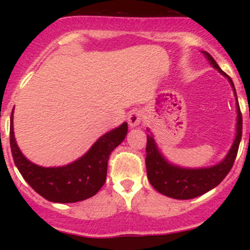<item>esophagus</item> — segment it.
<instances>
[{
	"label": "esophagus",
	"instance_id": "34e87169",
	"mask_svg": "<svg viewBox=\"0 0 250 250\" xmlns=\"http://www.w3.org/2000/svg\"><path fill=\"white\" fill-rule=\"evenodd\" d=\"M143 120V111L140 110V109H134L133 111H130L128 116V123L131 125V127H136L140 123L142 122Z\"/></svg>",
	"mask_w": 250,
	"mask_h": 250
}]
</instances>
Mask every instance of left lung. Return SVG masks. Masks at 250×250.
Masks as SVG:
<instances>
[{
    "label": "left lung",
    "instance_id": "8db88e82",
    "mask_svg": "<svg viewBox=\"0 0 250 250\" xmlns=\"http://www.w3.org/2000/svg\"><path fill=\"white\" fill-rule=\"evenodd\" d=\"M207 59L210 61L214 68H216L222 75L228 77L231 87L235 91L234 83L231 79L219 67L213 56L210 54L203 51ZM236 96V93H235ZM237 100V97H236ZM237 105V129L236 137L229 150L226 159L219 165L214 167L202 168V169H185L175 167L169 165L162 157V155L157 150L154 139L147 135V157H146V167H147V175L150 185L156 189L159 193L167 195L169 197L179 200H189L200 195L207 193V191L220 185L221 181L228 175L233 167L235 159H236L237 150L242 136V114H241L239 102Z\"/></svg>",
    "mask_w": 250,
    "mask_h": 250
}]
</instances>
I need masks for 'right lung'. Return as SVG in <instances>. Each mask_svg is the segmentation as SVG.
I'll list each match as a JSON object with an SVG mask.
<instances>
[{"mask_svg":"<svg viewBox=\"0 0 250 250\" xmlns=\"http://www.w3.org/2000/svg\"><path fill=\"white\" fill-rule=\"evenodd\" d=\"M127 131V123H123L100 137L90 150L74 163L64 167L43 168L28 161L20 151L14 136L11 113V154L19 171L37 194L51 202H79L94 196L104 185L109 155L125 140Z\"/></svg>","mask_w":250,"mask_h":250,"instance_id":"obj_1","label":"right lung"}]
</instances>
